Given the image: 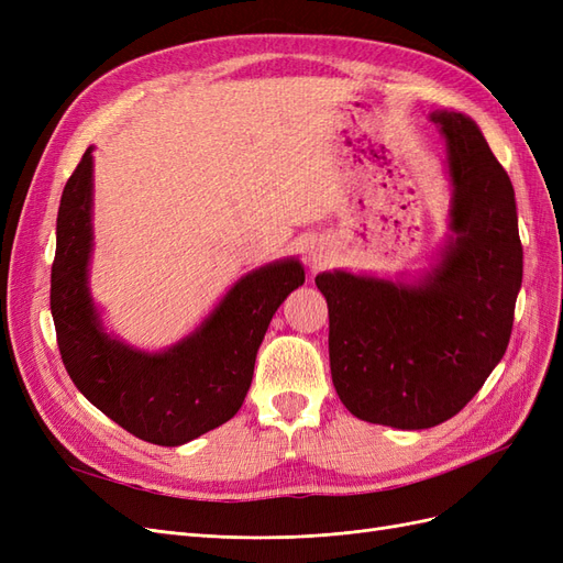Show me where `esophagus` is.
I'll return each mask as SVG.
<instances>
[{"instance_id":"esophagus-1","label":"esophagus","mask_w":563,"mask_h":563,"mask_svg":"<svg viewBox=\"0 0 563 563\" xmlns=\"http://www.w3.org/2000/svg\"><path fill=\"white\" fill-rule=\"evenodd\" d=\"M331 253H333V249H331L329 242H312V244L308 246V258H310L312 263L329 261Z\"/></svg>"}]
</instances>
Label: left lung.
<instances>
[{
	"instance_id": "1",
	"label": "left lung",
	"mask_w": 563,
	"mask_h": 563,
	"mask_svg": "<svg viewBox=\"0 0 563 563\" xmlns=\"http://www.w3.org/2000/svg\"><path fill=\"white\" fill-rule=\"evenodd\" d=\"M446 139L451 236L418 282L321 272L331 378L347 411L428 430L463 411L509 343L523 275L515 187L463 112L430 114Z\"/></svg>"
}]
</instances>
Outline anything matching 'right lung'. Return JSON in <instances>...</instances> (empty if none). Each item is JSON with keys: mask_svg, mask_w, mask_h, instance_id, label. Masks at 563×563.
I'll return each instance as SVG.
<instances>
[{"mask_svg": "<svg viewBox=\"0 0 563 563\" xmlns=\"http://www.w3.org/2000/svg\"><path fill=\"white\" fill-rule=\"evenodd\" d=\"M93 147L65 183L51 267L63 364L77 389L126 432L157 446L187 444L240 411L272 317L302 286L300 261L249 272L216 310L164 352L135 350L106 333L89 291L93 251Z\"/></svg>", "mask_w": 563, "mask_h": 563, "instance_id": "right-lung-1", "label": "right lung"}]
</instances>
